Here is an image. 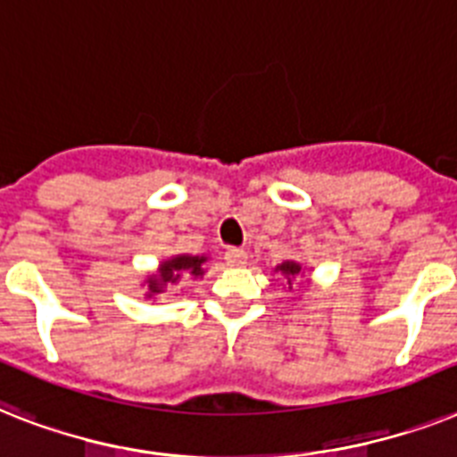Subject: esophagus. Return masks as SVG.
<instances>
[{
  "instance_id": "1",
  "label": "esophagus",
  "mask_w": 457,
  "mask_h": 457,
  "mask_svg": "<svg viewBox=\"0 0 457 457\" xmlns=\"http://www.w3.org/2000/svg\"><path fill=\"white\" fill-rule=\"evenodd\" d=\"M225 261H228V265H244V262H246V251H244V248L229 246L228 251H225Z\"/></svg>"
}]
</instances>
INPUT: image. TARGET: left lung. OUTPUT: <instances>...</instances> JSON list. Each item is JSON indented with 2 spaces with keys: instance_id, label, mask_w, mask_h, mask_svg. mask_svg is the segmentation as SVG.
Returning a JSON list of instances; mask_svg holds the SVG:
<instances>
[{
  "instance_id": "left-lung-1",
  "label": "left lung",
  "mask_w": 457,
  "mask_h": 457,
  "mask_svg": "<svg viewBox=\"0 0 457 457\" xmlns=\"http://www.w3.org/2000/svg\"><path fill=\"white\" fill-rule=\"evenodd\" d=\"M279 270H281V272H284V274H287V277H288V284H291V277H295V274L300 272V265H298V262H284V265H281Z\"/></svg>"
}]
</instances>
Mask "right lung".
I'll list each match as a JSON object with an SVG mask.
<instances>
[{
  "instance_id": "1",
  "label": "right lung",
  "mask_w": 457,
  "mask_h": 457,
  "mask_svg": "<svg viewBox=\"0 0 457 457\" xmlns=\"http://www.w3.org/2000/svg\"><path fill=\"white\" fill-rule=\"evenodd\" d=\"M204 261H206V258H199V255H178V258H170V261H166L164 265H162L157 277H152V279L147 281V288H150V293H162L169 284L178 281L180 274L202 277Z\"/></svg>"
}]
</instances>
